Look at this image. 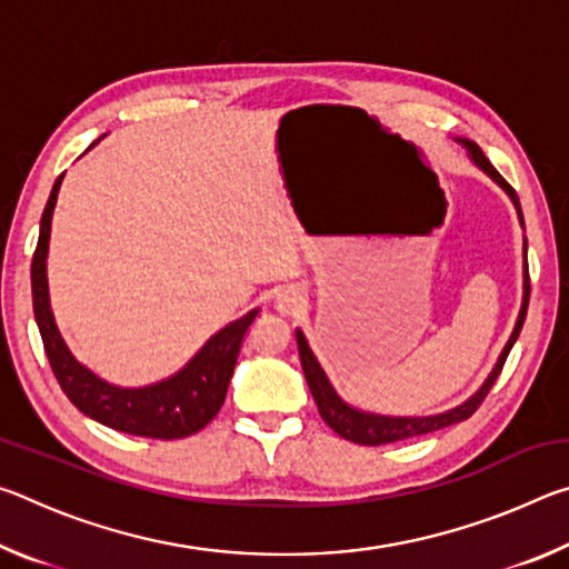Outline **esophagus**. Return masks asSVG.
Listing matches in <instances>:
<instances>
[{"label":"esophagus","mask_w":569,"mask_h":569,"mask_svg":"<svg viewBox=\"0 0 569 569\" xmlns=\"http://www.w3.org/2000/svg\"><path fill=\"white\" fill-rule=\"evenodd\" d=\"M301 303H303V296L296 291V288H283L281 293H278V298H276V308L281 313H293V311H298V308H301Z\"/></svg>","instance_id":"1"}]
</instances>
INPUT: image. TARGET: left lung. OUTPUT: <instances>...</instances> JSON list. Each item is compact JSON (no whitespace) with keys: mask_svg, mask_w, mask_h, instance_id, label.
<instances>
[{"mask_svg":"<svg viewBox=\"0 0 569 569\" xmlns=\"http://www.w3.org/2000/svg\"><path fill=\"white\" fill-rule=\"evenodd\" d=\"M459 142L469 150V158L475 160V166L479 170H485L487 176L492 178L497 186L507 192L509 198H512V203L517 208V216H519V223L525 226L522 208H519V198H517L515 188L509 186V182L502 176H499L492 162L485 158V152H481L477 142H471V140H459ZM527 303H529V268H527V240H525V296H522V308H519V316H517L512 336H509V341L502 349V353H499L492 373H489L487 381L481 383L479 391L471 393V397L465 403H459V407L449 409L445 413H435V417H381V413H369V411L353 409L351 403H346L339 397V393H336V389L331 387V381H329V377H326V371L321 369V363L316 361V356L311 351V346H308L306 336L301 331H296L298 353H301V366H303V377L308 381V389H311V393H313V401H316V407H319L321 419L329 423V427L339 437L356 441V445H363V447H379V445H391V441L421 437V435H429V431L445 429V427H451V423H459V421L469 419L471 413L479 409V403L485 401L489 389L495 387L499 373H502V366L507 361V356H509V351H512L519 331H522V323H525V316H527Z\"/></svg>","mask_w":569,"mask_h":569,"instance_id":"left-lung-1","label":"left lung"}]
</instances>
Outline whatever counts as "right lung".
I'll return each instance as SVG.
<instances>
[{
  "label": "right lung",
  "instance_id": "1",
  "mask_svg": "<svg viewBox=\"0 0 569 569\" xmlns=\"http://www.w3.org/2000/svg\"><path fill=\"white\" fill-rule=\"evenodd\" d=\"M98 142V140H94ZM92 142V146H94ZM90 146V148H92ZM60 176L54 180L50 200L40 220V240L32 256V306L40 326L44 353L50 359L57 381L77 409L104 427L124 431L132 437L150 439H182L196 435L216 419L228 393L233 377L240 343H243L250 323L256 321L258 308L243 319L228 323L200 349L182 369L166 381L150 383L142 389L114 387L82 366L67 349L64 339L57 331L50 291H47V248H50L52 210L57 192L62 186Z\"/></svg>",
  "mask_w": 569,
  "mask_h": 569
}]
</instances>
